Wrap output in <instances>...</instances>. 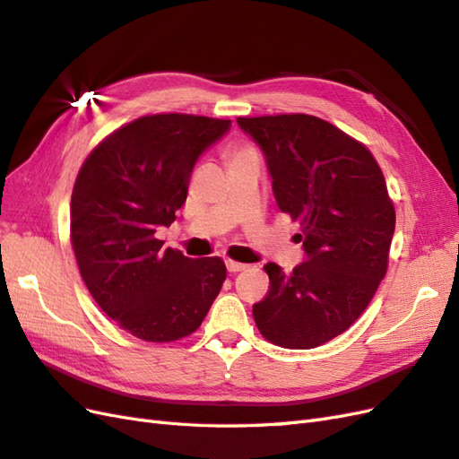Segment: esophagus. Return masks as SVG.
I'll return each mask as SVG.
<instances>
[{"mask_svg":"<svg viewBox=\"0 0 459 459\" xmlns=\"http://www.w3.org/2000/svg\"><path fill=\"white\" fill-rule=\"evenodd\" d=\"M248 267L246 264H240V262H234V260H227V269L230 273H238V272H244V269Z\"/></svg>","mask_w":459,"mask_h":459,"instance_id":"1","label":"esophagus"}]
</instances>
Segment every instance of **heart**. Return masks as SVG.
Here are the masks:
<instances>
[{"label":"heart","mask_w":459,"mask_h":459,"mask_svg":"<svg viewBox=\"0 0 459 459\" xmlns=\"http://www.w3.org/2000/svg\"><path fill=\"white\" fill-rule=\"evenodd\" d=\"M248 151H252V149H246V147H232V149H229V151H227V155H229V159H232V157L240 155V152H248Z\"/></svg>","instance_id":"heart-1"}]
</instances>
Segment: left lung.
I'll return each mask as SVG.
<instances>
[{"label":"left lung","instance_id":"8db88e82","mask_svg":"<svg viewBox=\"0 0 459 459\" xmlns=\"http://www.w3.org/2000/svg\"><path fill=\"white\" fill-rule=\"evenodd\" d=\"M265 155L279 209L302 227L307 262L267 264L257 330L279 347L314 349L367 310L387 272L395 209L372 152L308 114L237 117Z\"/></svg>","mask_w":459,"mask_h":459}]
</instances>
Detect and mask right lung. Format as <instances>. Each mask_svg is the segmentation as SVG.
<instances>
[{
	"label": "right lung",
	"mask_w": 459,
	"mask_h": 459,
	"mask_svg": "<svg viewBox=\"0 0 459 459\" xmlns=\"http://www.w3.org/2000/svg\"><path fill=\"white\" fill-rule=\"evenodd\" d=\"M230 120L143 116L91 151L72 194V246L92 299L132 335L169 343L194 333L227 279L221 257L162 250L199 155Z\"/></svg>",
	"instance_id": "obj_1"
}]
</instances>
